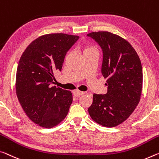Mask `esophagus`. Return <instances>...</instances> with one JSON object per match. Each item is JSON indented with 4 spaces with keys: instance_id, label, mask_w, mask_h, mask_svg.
Segmentation results:
<instances>
[{
    "instance_id": "1",
    "label": "esophagus",
    "mask_w": 159,
    "mask_h": 159,
    "mask_svg": "<svg viewBox=\"0 0 159 159\" xmlns=\"http://www.w3.org/2000/svg\"><path fill=\"white\" fill-rule=\"evenodd\" d=\"M74 94L75 96L79 97V96H80V95H83L84 94H85V93L79 91V90H75V91H74Z\"/></svg>"
}]
</instances>
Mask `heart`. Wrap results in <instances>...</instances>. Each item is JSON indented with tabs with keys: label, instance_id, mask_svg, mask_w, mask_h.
I'll return each mask as SVG.
<instances>
[{
	"label": "heart",
	"instance_id": "obj_1",
	"mask_svg": "<svg viewBox=\"0 0 159 159\" xmlns=\"http://www.w3.org/2000/svg\"><path fill=\"white\" fill-rule=\"evenodd\" d=\"M90 49H93V48H92V47H87L86 49H85V51L84 52H86V51H89V50H90Z\"/></svg>",
	"mask_w": 159,
	"mask_h": 159
}]
</instances>
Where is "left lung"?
<instances>
[{"instance_id":"obj_1","label":"left lung","mask_w":159,"mask_h":159,"mask_svg":"<svg viewBox=\"0 0 159 159\" xmlns=\"http://www.w3.org/2000/svg\"><path fill=\"white\" fill-rule=\"evenodd\" d=\"M102 51L101 72L107 78L106 94H93L89 108L92 119L107 127H116L129 117L140 100L143 73L139 57L125 39L109 32L87 34Z\"/></svg>"}]
</instances>
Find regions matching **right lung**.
<instances>
[{"mask_svg":"<svg viewBox=\"0 0 159 159\" xmlns=\"http://www.w3.org/2000/svg\"><path fill=\"white\" fill-rule=\"evenodd\" d=\"M79 36L49 34L34 39L25 50L16 74V94L22 109L35 124L52 128L63 121L73 101L72 93L52 86L54 72L61 71L67 52Z\"/></svg>","mask_w":159,"mask_h":159,"instance_id":"1","label":"right lung"}]
</instances>
